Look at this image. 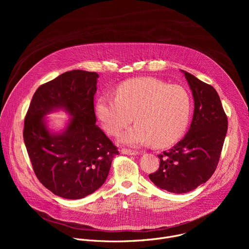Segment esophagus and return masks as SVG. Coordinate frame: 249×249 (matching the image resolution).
Listing matches in <instances>:
<instances>
[{"label":"esophagus","mask_w":249,"mask_h":249,"mask_svg":"<svg viewBox=\"0 0 249 249\" xmlns=\"http://www.w3.org/2000/svg\"><path fill=\"white\" fill-rule=\"evenodd\" d=\"M121 153L123 155H128V156H137L139 155L138 151H133V150H127V149H122Z\"/></svg>","instance_id":"esophagus-1"}]
</instances>
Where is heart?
I'll return each mask as SVG.
<instances>
[{
	"mask_svg": "<svg viewBox=\"0 0 249 249\" xmlns=\"http://www.w3.org/2000/svg\"><path fill=\"white\" fill-rule=\"evenodd\" d=\"M192 111L188 90L179 85H167L155 78L127 81L116 90V98L100 96L95 113L102 127L111 135H118L133 121L119 142L130 147L152 144L167 147L185 133Z\"/></svg>",
	"mask_w": 249,
	"mask_h": 249,
	"instance_id": "b5f03b06",
	"label": "heart"
}]
</instances>
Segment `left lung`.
<instances>
[{
	"label": "left lung",
	"instance_id": "obj_1",
	"mask_svg": "<svg viewBox=\"0 0 249 249\" xmlns=\"http://www.w3.org/2000/svg\"><path fill=\"white\" fill-rule=\"evenodd\" d=\"M194 99V113L184 138L159 156V169L150 174L160 189L182 194L205 183L215 172L228 131V118L212 86L181 70Z\"/></svg>",
	"mask_w": 249,
	"mask_h": 249
}]
</instances>
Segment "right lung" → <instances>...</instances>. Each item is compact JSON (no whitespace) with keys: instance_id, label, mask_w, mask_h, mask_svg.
<instances>
[{"instance_id":"add662e5","label":"right lung","mask_w":249,"mask_h":249,"mask_svg":"<svg viewBox=\"0 0 249 249\" xmlns=\"http://www.w3.org/2000/svg\"><path fill=\"white\" fill-rule=\"evenodd\" d=\"M98 74L69 71L40 86L24 119L23 140L39 181L65 199H82L105 182L119 153L95 124L93 96ZM63 110L70 118L53 132L46 116Z\"/></svg>"}]
</instances>
